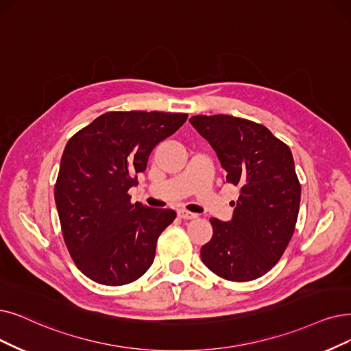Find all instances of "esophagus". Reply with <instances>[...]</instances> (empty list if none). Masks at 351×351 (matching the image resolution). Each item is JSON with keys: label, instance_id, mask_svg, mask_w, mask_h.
<instances>
[{"label": "esophagus", "instance_id": "obj_1", "mask_svg": "<svg viewBox=\"0 0 351 351\" xmlns=\"http://www.w3.org/2000/svg\"><path fill=\"white\" fill-rule=\"evenodd\" d=\"M178 217L184 219V220H193V219H197L199 216L195 215V213L187 212V210H178Z\"/></svg>", "mask_w": 351, "mask_h": 351}]
</instances>
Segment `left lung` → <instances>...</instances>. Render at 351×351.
<instances>
[{"label": "left lung", "mask_w": 351, "mask_h": 351, "mask_svg": "<svg viewBox=\"0 0 351 351\" xmlns=\"http://www.w3.org/2000/svg\"><path fill=\"white\" fill-rule=\"evenodd\" d=\"M190 123L215 149L226 183L239 187L232 219H210L213 236L202 261L229 281H252L274 268L295 230L301 186L292 152L247 119L195 115Z\"/></svg>", "instance_id": "left-lung-1"}]
</instances>
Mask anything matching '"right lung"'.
Here are the masks:
<instances>
[{
	"label": "right lung",
	"mask_w": 351,
	"mask_h": 351,
	"mask_svg": "<svg viewBox=\"0 0 351 351\" xmlns=\"http://www.w3.org/2000/svg\"><path fill=\"white\" fill-rule=\"evenodd\" d=\"M187 119L170 112H106L69 139L54 187L70 256L92 281L118 287L144 275L171 208L131 204L151 151Z\"/></svg>",
	"instance_id": "obj_1"
}]
</instances>
